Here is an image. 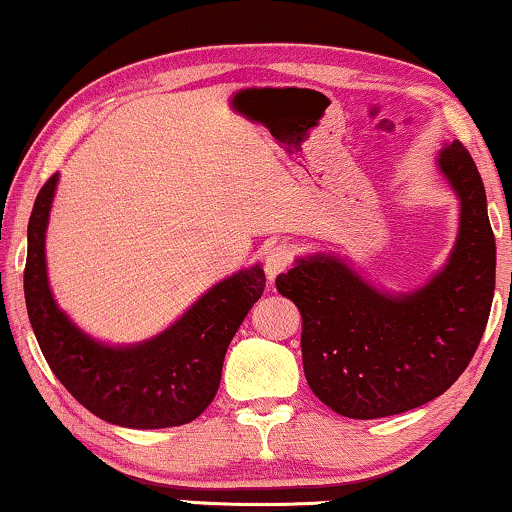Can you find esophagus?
I'll use <instances>...</instances> for the list:
<instances>
[{
  "label": "esophagus",
  "instance_id": "obj_1",
  "mask_svg": "<svg viewBox=\"0 0 512 512\" xmlns=\"http://www.w3.org/2000/svg\"><path fill=\"white\" fill-rule=\"evenodd\" d=\"M291 263H293V249L289 244H277V247H272L268 254H265V261H263L265 275H268L270 282H275V277L282 275L284 270H289Z\"/></svg>",
  "mask_w": 512,
  "mask_h": 512
}]
</instances>
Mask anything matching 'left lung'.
Masks as SVG:
<instances>
[{
  "label": "left lung",
  "mask_w": 512,
  "mask_h": 512,
  "mask_svg": "<svg viewBox=\"0 0 512 512\" xmlns=\"http://www.w3.org/2000/svg\"><path fill=\"white\" fill-rule=\"evenodd\" d=\"M438 165L461 198V226L450 263L424 289L389 298L328 256L298 261L275 282L303 314L307 384L342 417L401 415L445 394L485 333L496 275L485 184L461 142Z\"/></svg>",
  "instance_id": "8db88e82"
}]
</instances>
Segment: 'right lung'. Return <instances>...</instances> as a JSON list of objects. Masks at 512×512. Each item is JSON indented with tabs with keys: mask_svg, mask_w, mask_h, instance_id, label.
Masks as SVG:
<instances>
[{
	"mask_svg": "<svg viewBox=\"0 0 512 512\" xmlns=\"http://www.w3.org/2000/svg\"><path fill=\"white\" fill-rule=\"evenodd\" d=\"M58 174L41 186L27 226L25 303L53 375L83 408L128 429L193 422L214 401L226 349L265 289V272L242 270L207 291L172 328L137 347H107L81 333L55 305L44 235Z\"/></svg>",
	"mask_w": 512,
	"mask_h": 512,
	"instance_id": "obj_1",
	"label": "right lung"
}]
</instances>
